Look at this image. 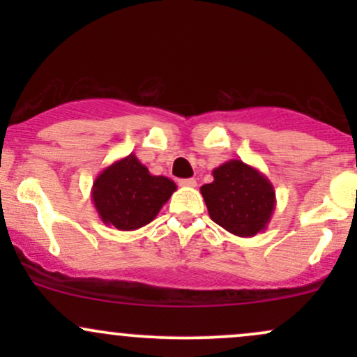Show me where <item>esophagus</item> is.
<instances>
[{
    "label": "esophagus",
    "mask_w": 357,
    "mask_h": 357,
    "mask_svg": "<svg viewBox=\"0 0 357 357\" xmlns=\"http://www.w3.org/2000/svg\"><path fill=\"white\" fill-rule=\"evenodd\" d=\"M179 186H188V188H195V186H196V179H195V178H188V179H179Z\"/></svg>",
    "instance_id": "1"
}]
</instances>
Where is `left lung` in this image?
I'll use <instances>...</instances> for the list:
<instances>
[{
  "label": "left lung",
  "mask_w": 357,
  "mask_h": 357,
  "mask_svg": "<svg viewBox=\"0 0 357 357\" xmlns=\"http://www.w3.org/2000/svg\"><path fill=\"white\" fill-rule=\"evenodd\" d=\"M199 191L210 218L241 238L264 231L275 210L273 184L257 167L240 159L215 167L213 183L203 184Z\"/></svg>",
  "instance_id": "obj_1"
}]
</instances>
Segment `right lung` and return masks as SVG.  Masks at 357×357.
I'll list each match as a JSON object with an SVG mask.
<instances>
[{
  "label": "right lung",
  "mask_w": 357,
  "mask_h": 357,
  "mask_svg": "<svg viewBox=\"0 0 357 357\" xmlns=\"http://www.w3.org/2000/svg\"><path fill=\"white\" fill-rule=\"evenodd\" d=\"M174 191V181L151 174L136 154H129L97 176L90 196L107 227L132 231L151 223Z\"/></svg>",
  "instance_id": "right-lung-1"
}]
</instances>
